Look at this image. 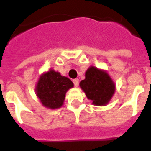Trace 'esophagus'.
Listing matches in <instances>:
<instances>
[{
	"mask_svg": "<svg viewBox=\"0 0 151 151\" xmlns=\"http://www.w3.org/2000/svg\"><path fill=\"white\" fill-rule=\"evenodd\" d=\"M73 84L75 86H78L79 85V79L78 78H75L73 80Z\"/></svg>",
	"mask_w": 151,
	"mask_h": 151,
	"instance_id": "1",
	"label": "esophagus"
}]
</instances>
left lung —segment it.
Segmentation results:
<instances>
[{"mask_svg": "<svg viewBox=\"0 0 151 151\" xmlns=\"http://www.w3.org/2000/svg\"><path fill=\"white\" fill-rule=\"evenodd\" d=\"M80 86L93 104L99 106L107 104L115 92V85L108 73L93 66L86 72Z\"/></svg>", "mask_w": 151, "mask_h": 151, "instance_id": "left-lung-1", "label": "left lung"}]
</instances>
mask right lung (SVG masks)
I'll return each instance as SVG.
<instances>
[{"instance_id":"right-lung-1","label":"right lung","mask_w":151,"mask_h":151,"mask_svg":"<svg viewBox=\"0 0 151 151\" xmlns=\"http://www.w3.org/2000/svg\"><path fill=\"white\" fill-rule=\"evenodd\" d=\"M73 86L72 81L54 70H49L41 76L36 86V95L46 108L61 107L66 91Z\"/></svg>"}]
</instances>
